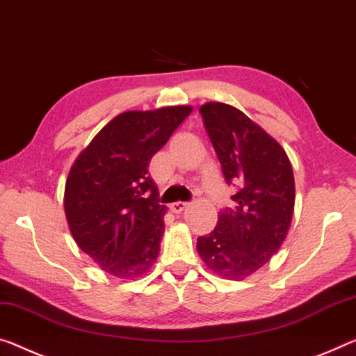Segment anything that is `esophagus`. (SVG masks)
<instances>
[{"label": "esophagus", "instance_id": "1", "mask_svg": "<svg viewBox=\"0 0 356 356\" xmlns=\"http://www.w3.org/2000/svg\"><path fill=\"white\" fill-rule=\"evenodd\" d=\"M187 207H188V202H182V201L174 202V204H171V212L172 213H182Z\"/></svg>", "mask_w": 356, "mask_h": 356}]
</instances>
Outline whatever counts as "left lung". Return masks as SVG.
I'll use <instances>...</instances> for the list:
<instances>
[{"mask_svg": "<svg viewBox=\"0 0 356 356\" xmlns=\"http://www.w3.org/2000/svg\"><path fill=\"white\" fill-rule=\"evenodd\" d=\"M200 112L223 176L238 193L231 196L234 211L220 212L196 249L218 277L242 280L284 244L295 211V176L282 145L244 112L225 103H206Z\"/></svg>", "mask_w": 356, "mask_h": 356, "instance_id": "obj_1", "label": "left lung"}]
</instances>
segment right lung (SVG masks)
<instances>
[{"label": "right lung", "mask_w": 356, "mask_h": 356, "mask_svg": "<svg viewBox=\"0 0 356 356\" xmlns=\"http://www.w3.org/2000/svg\"><path fill=\"white\" fill-rule=\"evenodd\" d=\"M191 106L128 111L107 123L76 158L65 185V216L76 244L118 279L154 266L166 206L149 163L187 118Z\"/></svg>", "instance_id": "obj_1"}]
</instances>
